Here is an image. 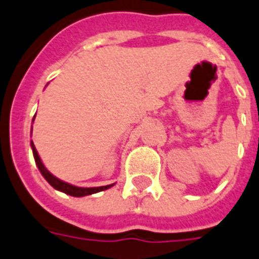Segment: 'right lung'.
<instances>
[{
	"label": "right lung",
	"mask_w": 259,
	"mask_h": 259,
	"mask_svg": "<svg viewBox=\"0 0 259 259\" xmlns=\"http://www.w3.org/2000/svg\"><path fill=\"white\" fill-rule=\"evenodd\" d=\"M31 146H32V151H33V157H35V162H36V165H37V167H39L40 173L43 174V177L47 180L50 185L54 186L55 189L61 190V192H63V193L70 194V196H74V197H82V196H88V194L97 193V192H101V190H105V189H108V188L113 186V184H112V185L97 186V188H78V186L70 185V184H67V182L61 181V180H58L57 177H54L53 174L50 173V171H48V170L44 167V165L41 163V161H40L39 154H37V151H36V148H35V146H33V143H31Z\"/></svg>",
	"instance_id": "right-lung-1"
}]
</instances>
